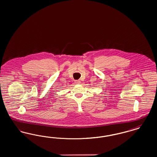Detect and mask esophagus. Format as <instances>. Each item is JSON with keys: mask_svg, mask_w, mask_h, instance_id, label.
I'll list each match as a JSON object with an SVG mask.
<instances>
[{"mask_svg": "<svg viewBox=\"0 0 157 157\" xmlns=\"http://www.w3.org/2000/svg\"><path fill=\"white\" fill-rule=\"evenodd\" d=\"M75 83L76 84H79V83H81V82H80V81H75Z\"/></svg>", "mask_w": 157, "mask_h": 157, "instance_id": "1", "label": "esophagus"}]
</instances>
